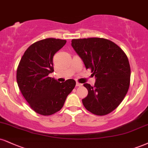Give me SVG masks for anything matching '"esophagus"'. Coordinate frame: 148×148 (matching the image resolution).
<instances>
[{
	"label": "esophagus",
	"instance_id": "obj_1",
	"mask_svg": "<svg viewBox=\"0 0 148 148\" xmlns=\"http://www.w3.org/2000/svg\"><path fill=\"white\" fill-rule=\"evenodd\" d=\"M76 87H81V86H82V84H81V83H76Z\"/></svg>",
	"mask_w": 148,
	"mask_h": 148
}]
</instances>
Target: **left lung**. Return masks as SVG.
I'll list each match as a JSON object with an SVG mask.
<instances>
[{
    "instance_id": "left-lung-1",
    "label": "left lung",
    "mask_w": 148,
    "mask_h": 148,
    "mask_svg": "<svg viewBox=\"0 0 148 148\" xmlns=\"http://www.w3.org/2000/svg\"><path fill=\"white\" fill-rule=\"evenodd\" d=\"M72 46L86 69H91L96 83L83 84L88 94L82 99L89 112L103 116L114 110L123 100L130 82V67L123 51L108 39H72Z\"/></svg>"
}]
</instances>
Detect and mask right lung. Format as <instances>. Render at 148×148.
Here are the masks:
<instances>
[{
	"mask_svg": "<svg viewBox=\"0 0 148 148\" xmlns=\"http://www.w3.org/2000/svg\"><path fill=\"white\" fill-rule=\"evenodd\" d=\"M66 42L52 38L36 42L25 51L18 66V88L30 108L39 114L59 111L76 85L74 79L59 83L48 76L54 72L53 56Z\"/></svg>",
	"mask_w": 148,
	"mask_h": 148,
	"instance_id": "1",
	"label": "right lung"
}]
</instances>
